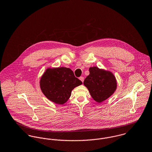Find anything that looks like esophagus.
<instances>
[{"instance_id":"34e87169","label":"esophagus","mask_w":152,"mask_h":152,"mask_svg":"<svg viewBox=\"0 0 152 152\" xmlns=\"http://www.w3.org/2000/svg\"><path fill=\"white\" fill-rule=\"evenodd\" d=\"M80 80L83 83V81H84V78H83V77H80Z\"/></svg>"}]
</instances>
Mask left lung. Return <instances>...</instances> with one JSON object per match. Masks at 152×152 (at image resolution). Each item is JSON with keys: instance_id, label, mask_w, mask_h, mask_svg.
<instances>
[{"instance_id": "obj_1", "label": "left lung", "mask_w": 152, "mask_h": 152, "mask_svg": "<svg viewBox=\"0 0 152 152\" xmlns=\"http://www.w3.org/2000/svg\"><path fill=\"white\" fill-rule=\"evenodd\" d=\"M92 98L98 103L106 100L114 92L117 83L114 75L96 67L89 68V75L83 81Z\"/></svg>"}]
</instances>
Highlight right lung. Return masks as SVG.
Listing matches in <instances>:
<instances>
[{
  "mask_svg": "<svg viewBox=\"0 0 152 152\" xmlns=\"http://www.w3.org/2000/svg\"><path fill=\"white\" fill-rule=\"evenodd\" d=\"M82 83L70 69L59 67L46 69L42 76L40 86L48 99L63 104L69 99L72 90Z\"/></svg>",
  "mask_w": 152,
  "mask_h": 152,
  "instance_id": "obj_1",
  "label": "right lung"
}]
</instances>
